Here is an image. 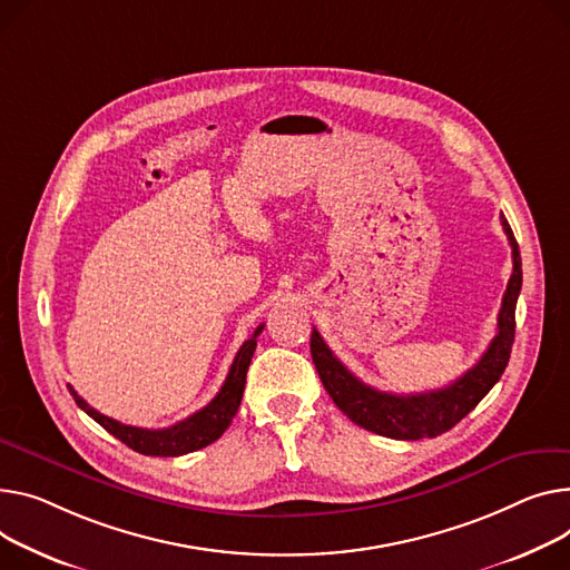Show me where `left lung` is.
Instances as JSON below:
<instances>
[{
	"mask_svg": "<svg viewBox=\"0 0 570 570\" xmlns=\"http://www.w3.org/2000/svg\"><path fill=\"white\" fill-rule=\"evenodd\" d=\"M502 226L513 249V273L502 297L498 334L490 341V346L485 348L481 360L451 385L424 394L377 392L357 381V377L332 355L318 330L312 332V357L323 381V387L327 390L336 407L344 412L353 424L392 440L438 438L456 426L492 390V385L500 381L511 357V346L515 336V302L522 288V261L518 243L504 215Z\"/></svg>",
	"mask_w": 570,
	"mask_h": 570,
	"instance_id": "obj_1",
	"label": "left lung"
}]
</instances>
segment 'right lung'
<instances>
[{"instance_id": "add662e5", "label": "right lung", "mask_w": 570, "mask_h": 570, "mask_svg": "<svg viewBox=\"0 0 570 570\" xmlns=\"http://www.w3.org/2000/svg\"><path fill=\"white\" fill-rule=\"evenodd\" d=\"M263 332V325L254 330V334L240 346L229 375L217 392V396L195 414L185 416V420L176 422L174 426L167 429H137V426H126L117 420H109V416L100 414L94 410L82 396H78L70 385L68 392L72 394L75 403H78L91 420H96L107 433L114 438H119L124 444H128L132 451L144 453V456H183V453L197 451L215 442L226 429H229L232 420L236 416L243 392H245V377L247 368L252 362V355L256 351V336Z\"/></svg>"}]
</instances>
